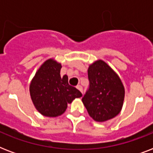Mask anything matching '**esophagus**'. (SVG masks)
Wrapping results in <instances>:
<instances>
[{
    "label": "esophagus",
    "mask_w": 153,
    "mask_h": 153,
    "mask_svg": "<svg viewBox=\"0 0 153 153\" xmlns=\"http://www.w3.org/2000/svg\"><path fill=\"white\" fill-rule=\"evenodd\" d=\"M77 89H78L79 91H81L82 94H83V89H82V86H80V85H78V86H77Z\"/></svg>",
    "instance_id": "obj_1"
}]
</instances>
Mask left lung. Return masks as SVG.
Listing matches in <instances>:
<instances>
[{
    "label": "left lung",
    "mask_w": 153,
    "mask_h": 153,
    "mask_svg": "<svg viewBox=\"0 0 153 153\" xmlns=\"http://www.w3.org/2000/svg\"><path fill=\"white\" fill-rule=\"evenodd\" d=\"M89 89L82 98L89 115L96 121L114 118L121 112L125 88L117 73L102 60L89 66Z\"/></svg>",
    "instance_id": "8db88e82"
}]
</instances>
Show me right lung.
<instances>
[{"mask_svg":"<svg viewBox=\"0 0 153 153\" xmlns=\"http://www.w3.org/2000/svg\"><path fill=\"white\" fill-rule=\"evenodd\" d=\"M61 63L53 59L46 60L37 71L29 86L30 95L36 109L44 116L62 115L67 104L82 94L68 83L67 75H60Z\"/></svg>","mask_w":153,"mask_h":153,"instance_id":"1","label":"right lung"}]
</instances>
